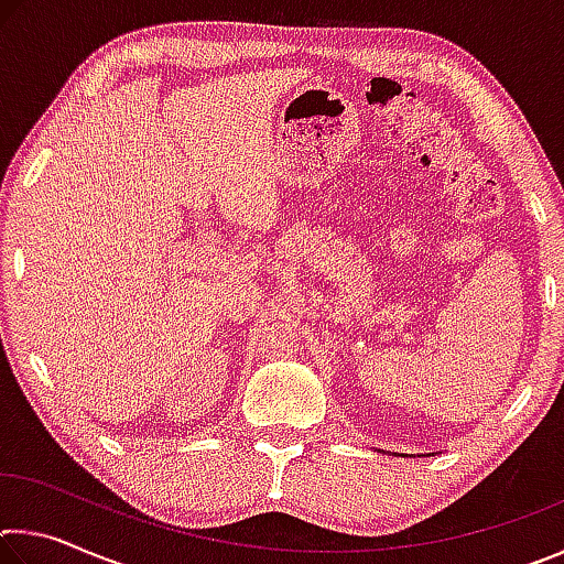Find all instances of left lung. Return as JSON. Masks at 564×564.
<instances>
[{"mask_svg": "<svg viewBox=\"0 0 564 564\" xmlns=\"http://www.w3.org/2000/svg\"><path fill=\"white\" fill-rule=\"evenodd\" d=\"M378 453H380V451H378ZM403 457H405V455H403Z\"/></svg>", "mask_w": 564, "mask_h": 564, "instance_id": "obj_1", "label": "left lung"}]
</instances>
